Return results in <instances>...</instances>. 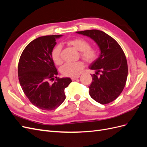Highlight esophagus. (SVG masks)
Listing matches in <instances>:
<instances>
[{
    "label": "esophagus",
    "mask_w": 147,
    "mask_h": 147,
    "mask_svg": "<svg viewBox=\"0 0 147 147\" xmlns=\"http://www.w3.org/2000/svg\"><path fill=\"white\" fill-rule=\"evenodd\" d=\"M79 77H80V76H77V77H72V78H71V79H72L73 81H74V80H77V79L79 78Z\"/></svg>",
    "instance_id": "34e87169"
}]
</instances>
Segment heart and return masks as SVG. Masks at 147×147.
<instances>
[{
    "mask_svg": "<svg viewBox=\"0 0 147 147\" xmlns=\"http://www.w3.org/2000/svg\"><path fill=\"white\" fill-rule=\"evenodd\" d=\"M69 45L72 46L77 50L81 51V56L88 63H92L97 57V52L94 48H90V43L86 40L82 38H76L67 41ZM61 45H55L51 50V57L55 64L59 65L61 63ZM84 64L82 61L75 63H67L60 69V72L66 77H75L83 69Z\"/></svg>",
    "mask_w": 147,
    "mask_h": 147,
    "instance_id": "1",
    "label": "heart"
}]
</instances>
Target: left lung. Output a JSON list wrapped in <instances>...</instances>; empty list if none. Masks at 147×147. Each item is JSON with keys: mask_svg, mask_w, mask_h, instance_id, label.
I'll list each match as a JSON object with an SVG mask.
<instances>
[{"mask_svg": "<svg viewBox=\"0 0 147 147\" xmlns=\"http://www.w3.org/2000/svg\"><path fill=\"white\" fill-rule=\"evenodd\" d=\"M76 33L91 38L100 51L89 67L96 74L91 75L90 95L101 104L110 103L117 98L125 86L128 73L125 55L117 42L103 31L92 29Z\"/></svg>", "mask_w": 147, "mask_h": 147, "instance_id": "obj_1", "label": "left lung"}]
</instances>
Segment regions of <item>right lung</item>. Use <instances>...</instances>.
Masks as SVG:
<instances>
[{
    "label": "right lung",
    "instance_id": "right-lung-1",
    "mask_svg": "<svg viewBox=\"0 0 147 147\" xmlns=\"http://www.w3.org/2000/svg\"><path fill=\"white\" fill-rule=\"evenodd\" d=\"M63 35H45L30 42L22 53L18 64L19 81L25 95L34 105L53 110L65 99V88L72 82L68 77L57 78V69L51 59L56 40ZM56 80L50 84V80Z\"/></svg>",
    "mask_w": 147,
    "mask_h": 147
}]
</instances>
